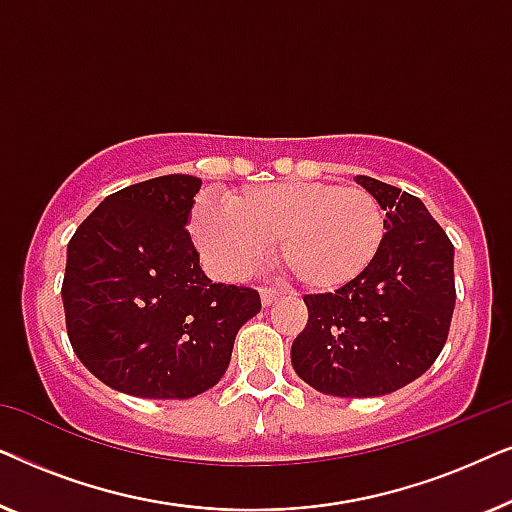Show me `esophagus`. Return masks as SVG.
I'll list each match as a JSON object with an SVG mask.
<instances>
[{"label":"esophagus","instance_id":"esophagus-1","mask_svg":"<svg viewBox=\"0 0 512 512\" xmlns=\"http://www.w3.org/2000/svg\"><path fill=\"white\" fill-rule=\"evenodd\" d=\"M279 296H282V293H279L277 289H261V303H263V307H270Z\"/></svg>","mask_w":512,"mask_h":512}]
</instances>
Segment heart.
<instances>
[{"label": "heart", "instance_id": "obj_1", "mask_svg": "<svg viewBox=\"0 0 512 512\" xmlns=\"http://www.w3.org/2000/svg\"><path fill=\"white\" fill-rule=\"evenodd\" d=\"M191 235L212 268L242 279L268 242L310 291H335L375 261L384 237L382 207L361 186L282 181L226 195V207L195 202Z\"/></svg>", "mask_w": 512, "mask_h": 512}]
</instances>
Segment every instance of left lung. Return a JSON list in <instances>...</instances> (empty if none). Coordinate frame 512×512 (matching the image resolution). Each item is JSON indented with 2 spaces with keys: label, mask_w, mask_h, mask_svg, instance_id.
Masks as SVG:
<instances>
[{
  "label": "left lung",
  "mask_w": 512,
  "mask_h": 512,
  "mask_svg": "<svg viewBox=\"0 0 512 512\" xmlns=\"http://www.w3.org/2000/svg\"><path fill=\"white\" fill-rule=\"evenodd\" d=\"M384 209L375 261L335 293L305 296L310 317L291 363L312 389L340 398L384 396L431 368L454 312V247L424 202L356 177Z\"/></svg>",
  "instance_id": "8db88e82"
}]
</instances>
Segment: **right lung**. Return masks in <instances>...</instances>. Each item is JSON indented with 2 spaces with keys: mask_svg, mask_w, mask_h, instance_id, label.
I'll return each mask as SVG.
<instances>
[{
  "mask_svg": "<svg viewBox=\"0 0 512 512\" xmlns=\"http://www.w3.org/2000/svg\"><path fill=\"white\" fill-rule=\"evenodd\" d=\"M202 181L167 174L104 198L67 244V335L107 387L191 398L226 373L235 335L261 312L254 289L214 284L188 235Z\"/></svg>",
  "mask_w": 512,
  "mask_h": 512,
  "instance_id": "right-lung-1",
  "label": "right lung"
}]
</instances>
